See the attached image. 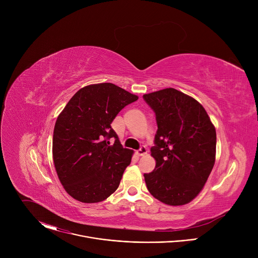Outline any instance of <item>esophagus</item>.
Returning <instances> with one entry per match:
<instances>
[{"instance_id":"1","label":"esophagus","mask_w":258,"mask_h":258,"mask_svg":"<svg viewBox=\"0 0 258 258\" xmlns=\"http://www.w3.org/2000/svg\"><path fill=\"white\" fill-rule=\"evenodd\" d=\"M147 152H148V151H147L146 147H145V146H142L141 148L137 151V155H138V156H144L145 154H147Z\"/></svg>"}]
</instances>
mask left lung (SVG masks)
<instances>
[{
	"label": "left lung",
	"mask_w": 258,
	"mask_h": 258,
	"mask_svg": "<svg viewBox=\"0 0 258 258\" xmlns=\"http://www.w3.org/2000/svg\"><path fill=\"white\" fill-rule=\"evenodd\" d=\"M156 115L152 172L145 173L151 195L171 206L191 202L203 189L215 162L216 133L203 106L168 88L143 96Z\"/></svg>",
	"instance_id": "1"
}]
</instances>
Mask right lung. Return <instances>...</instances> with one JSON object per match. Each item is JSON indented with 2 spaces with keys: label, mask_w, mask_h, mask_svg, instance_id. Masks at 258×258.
<instances>
[{
  "label": "right lung",
  "mask_w": 258,
  "mask_h": 258,
  "mask_svg": "<svg viewBox=\"0 0 258 258\" xmlns=\"http://www.w3.org/2000/svg\"><path fill=\"white\" fill-rule=\"evenodd\" d=\"M138 96L110 83L78 91L59 114L53 160L65 191L76 200L97 203L119 186L133 150L123 148L111 122ZM113 137L111 145L108 140Z\"/></svg>",
  "instance_id": "1"
}]
</instances>
